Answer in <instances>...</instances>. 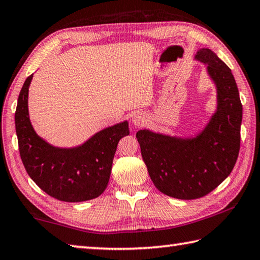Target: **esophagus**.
<instances>
[{"instance_id":"obj_1","label":"esophagus","mask_w":260,"mask_h":260,"mask_svg":"<svg viewBox=\"0 0 260 260\" xmlns=\"http://www.w3.org/2000/svg\"><path fill=\"white\" fill-rule=\"evenodd\" d=\"M132 122L135 126H142L146 122V116L143 113H134V116L132 117Z\"/></svg>"}]
</instances>
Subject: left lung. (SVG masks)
<instances>
[{"instance_id":"left-lung-1","label":"left lung","mask_w":260,"mask_h":260,"mask_svg":"<svg viewBox=\"0 0 260 260\" xmlns=\"http://www.w3.org/2000/svg\"><path fill=\"white\" fill-rule=\"evenodd\" d=\"M195 59L206 65L217 88V109L208 124L191 138L140 129L136 133L149 175L158 190L179 200L208 195L228 175L239 156L242 104L231 69L209 49Z\"/></svg>"}]
</instances>
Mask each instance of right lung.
<instances>
[{
    "instance_id": "1",
    "label": "right lung",
    "mask_w": 260,
    "mask_h": 260,
    "mask_svg": "<svg viewBox=\"0 0 260 260\" xmlns=\"http://www.w3.org/2000/svg\"><path fill=\"white\" fill-rule=\"evenodd\" d=\"M21 88L15 113L21 160L30 179L48 195L63 202L96 199L108 186L112 160L121 138L129 134L128 121L98 132L73 148L54 147L34 131L28 113V88Z\"/></svg>"
}]
</instances>
